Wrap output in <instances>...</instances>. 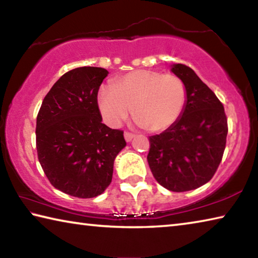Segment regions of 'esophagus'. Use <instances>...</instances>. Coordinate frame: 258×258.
<instances>
[{
	"instance_id": "obj_1",
	"label": "esophagus",
	"mask_w": 258,
	"mask_h": 258,
	"mask_svg": "<svg viewBox=\"0 0 258 258\" xmlns=\"http://www.w3.org/2000/svg\"><path fill=\"white\" fill-rule=\"evenodd\" d=\"M124 138L126 140V142H131V141H132V139L134 138V134L130 133V132H125L124 133Z\"/></svg>"
}]
</instances>
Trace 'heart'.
Instances as JSON below:
<instances>
[{"label": "heart", "mask_w": 258, "mask_h": 258, "mask_svg": "<svg viewBox=\"0 0 258 258\" xmlns=\"http://www.w3.org/2000/svg\"><path fill=\"white\" fill-rule=\"evenodd\" d=\"M186 101L184 83L172 74L138 69L102 85L98 107L111 127L121 124L132 110L135 123L150 132H161L175 123Z\"/></svg>", "instance_id": "heart-1"}]
</instances>
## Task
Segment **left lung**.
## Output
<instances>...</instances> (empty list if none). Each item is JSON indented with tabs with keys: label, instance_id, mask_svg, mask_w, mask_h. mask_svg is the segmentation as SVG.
Segmentation results:
<instances>
[{
	"label": "left lung",
	"instance_id": "8db88e82",
	"mask_svg": "<svg viewBox=\"0 0 258 258\" xmlns=\"http://www.w3.org/2000/svg\"><path fill=\"white\" fill-rule=\"evenodd\" d=\"M171 72L184 83L185 106L171 127L149 138L147 159L160 185L184 192L215 174L225 149L228 120L223 104L190 67L174 63Z\"/></svg>",
	"mask_w": 258,
	"mask_h": 258
}]
</instances>
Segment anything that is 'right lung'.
Listing matches in <instances>:
<instances>
[{"instance_id":"add662e5","label":"right lung","mask_w":258,"mask_h":258,"mask_svg":"<svg viewBox=\"0 0 258 258\" xmlns=\"http://www.w3.org/2000/svg\"><path fill=\"white\" fill-rule=\"evenodd\" d=\"M108 71L80 67L61 76L43 100L36 119L40 164L55 189L77 198L101 195L113 161L126 146L123 131L102 124L98 91Z\"/></svg>"}]
</instances>
